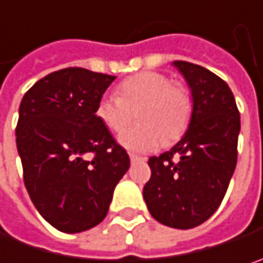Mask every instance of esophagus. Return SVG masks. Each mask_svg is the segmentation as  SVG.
<instances>
[{
    "mask_svg": "<svg viewBox=\"0 0 263 263\" xmlns=\"http://www.w3.org/2000/svg\"><path fill=\"white\" fill-rule=\"evenodd\" d=\"M129 158H131V162H138V161H144V158H143V156L134 155V154H129Z\"/></svg>",
    "mask_w": 263,
    "mask_h": 263,
    "instance_id": "obj_1",
    "label": "esophagus"
}]
</instances>
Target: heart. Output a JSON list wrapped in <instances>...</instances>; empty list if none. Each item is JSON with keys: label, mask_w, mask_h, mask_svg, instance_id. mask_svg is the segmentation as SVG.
Segmentation results:
<instances>
[{"label": "heart", "mask_w": 263, "mask_h": 263, "mask_svg": "<svg viewBox=\"0 0 263 263\" xmlns=\"http://www.w3.org/2000/svg\"><path fill=\"white\" fill-rule=\"evenodd\" d=\"M117 95L99 99L95 114L109 131L120 132L140 108V125L122 132L119 143L129 151L149 152L164 141L173 143L185 134L191 114L193 99L190 91L159 72H140L123 80Z\"/></svg>", "instance_id": "1"}]
</instances>
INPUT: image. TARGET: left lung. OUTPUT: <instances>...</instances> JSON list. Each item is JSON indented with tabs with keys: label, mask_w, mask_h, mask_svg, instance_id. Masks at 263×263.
<instances>
[{
	"label": "left lung",
	"mask_w": 263,
	"mask_h": 263,
	"mask_svg": "<svg viewBox=\"0 0 263 263\" xmlns=\"http://www.w3.org/2000/svg\"><path fill=\"white\" fill-rule=\"evenodd\" d=\"M191 90L188 131L168 151L149 158L143 188L151 215L161 224L193 229L220 206L238 159L239 111L232 90L199 64L173 61Z\"/></svg>",
	"instance_id": "1"
}]
</instances>
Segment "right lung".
Segmentation results:
<instances>
[{"mask_svg":"<svg viewBox=\"0 0 263 263\" xmlns=\"http://www.w3.org/2000/svg\"><path fill=\"white\" fill-rule=\"evenodd\" d=\"M114 80L67 67L39 80L21 101L16 146L24 183L39 214L60 232L98 226L129 168L126 151L95 114Z\"/></svg>","mask_w":263,"mask_h":263,"instance_id":"1","label":"right lung"}]
</instances>
